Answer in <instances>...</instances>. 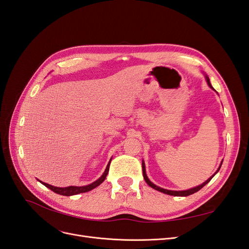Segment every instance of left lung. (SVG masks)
Returning a JSON list of instances; mask_svg holds the SVG:
<instances>
[{"mask_svg": "<svg viewBox=\"0 0 249 249\" xmlns=\"http://www.w3.org/2000/svg\"><path fill=\"white\" fill-rule=\"evenodd\" d=\"M206 80H207V83H208V85H209V87L210 88H212L214 91H216V90L213 88V86L211 85V82H210V79H209V77L207 76L206 74ZM222 162H223V160L221 161V163H220V165H219V167H218V169L216 170V172L214 173V175L212 176V177H210L206 182H203L201 185H198V186H196V187H194V188H191V189H188V190H183V191H173V190H167V189H163V188H161V187H159V186H157V185H155L154 183H152L149 180V178H147V176H146V171H145V164H144V161H142V172H143V178H144V179H145V182H146V184L148 185V186H150L152 188H154L155 190H158V191H160V192H163V193H165V194H168V195H173V196H188V195H191V194H193V193H195V192H197L198 190H200L201 188L203 187V186H206L211 179L213 178V177L216 175V173L219 171V169H220V167H221V165H222Z\"/></svg>", "mask_w": 249, "mask_h": 249, "instance_id": "obj_1", "label": "left lung"}]
</instances>
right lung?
I'll list each match as a JSON object with an SVG mask.
<instances>
[{
	"label": "right lung",
	"mask_w": 249,
	"mask_h": 249,
	"mask_svg": "<svg viewBox=\"0 0 249 249\" xmlns=\"http://www.w3.org/2000/svg\"><path fill=\"white\" fill-rule=\"evenodd\" d=\"M111 160L112 158L110 159L108 165L106 169H105L104 173L101 176L100 178H97L95 182L89 184V185H86V186H81V187H78V186H70V187H64V188H61V187H55V186H52L50 184H47V183H43L41 182V180H39V182L44 185L46 187H48L49 189H51L52 191H54L55 193L57 194H60V195H64V196H71V195H76V194H79V193H84V192H88L90 190L94 189V188H96L97 186H100L105 178H106L108 172H109V166H110V163H111Z\"/></svg>",
	"instance_id": "right-lung-1"
}]
</instances>
